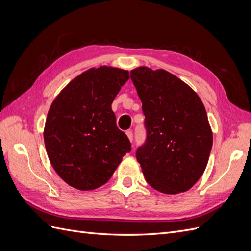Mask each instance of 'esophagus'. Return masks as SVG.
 <instances>
[{
  "label": "esophagus",
  "instance_id": "1",
  "mask_svg": "<svg viewBox=\"0 0 251 251\" xmlns=\"http://www.w3.org/2000/svg\"><path fill=\"white\" fill-rule=\"evenodd\" d=\"M126 136H127V138H128V140H130L131 142H133V132L130 130V131H126Z\"/></svg>",
  "mask_w": 251,
  "mask_h": 251
}]
</instances>
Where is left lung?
Segmentation results:
<instances>
[{
  "mask_svg": "<svg viewBox=\"0 0 251 251\" xmlns=\"http://www.w3.org/2000/svg\"><path fill=\"white\" fill-rule=\"evenodd\" d=\"M131 79L146 116L147 140L136 151L144 177L158 192L184 193L203 175L212 147L204 104L191 87L163 69L138 67Z\"/></svg>",
  "mask_w": 251,
  "mask_h": 251,
  "instance_id": "8db88e82",
  "label": "left lung"
}]
</instances>
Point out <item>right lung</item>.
Instances as JSON below:
<instances>
[{
    "mask_svg": "<svg viewBox=\"0 0 251 251\" xmlns=\"http://www.w3.org/2000/svg\"><path fill=\"white\" fill-rule=\"evenodd\" d=\"M128 71L91 68L60 91L49 109L44 141L53 169L67 184L91 191L107 183L131 151L111 104Z\"/></svg>",
    "mask_w": 251,
    "mask_h": 251,
    "instance_id": "right-lung-1",
    "label": "right lung"
}]
</instances>
